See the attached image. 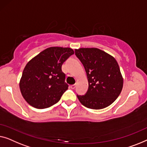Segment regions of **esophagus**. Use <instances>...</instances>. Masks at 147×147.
Wrapping results in <instances>:
<instances>
[{
	"mask_svg": "<svg viewBox=\"0 0 147 147\" xmlns=\"http://www.w3.org/2000/svg\"><path fill=\"white\" fill-rule=\"evenodd\" d=\"M70 87H71L72 89H74L76 87V84H72V85L70 86Z\"/></svg>",
	"mask_w": 147,
	"mask_h": 147,
	"instance_id": "1",
	"label": "esophagus"
}]
</instances>
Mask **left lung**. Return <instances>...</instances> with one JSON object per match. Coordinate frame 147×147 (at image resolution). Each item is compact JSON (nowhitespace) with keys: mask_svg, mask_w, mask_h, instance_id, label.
I'll return each instance as SVG.
<instances>
[{"mask_svg":"<svg viewBox=\"0 0 147 147\" xmlns=\"http://www.w3.org/2000/svg\"><path fill=\"white\" fill-rule=\"evenodd\" d=\"M86 73L88 88L82 96L77 95L84 107L102 109L111 105L121 94L123 78L117 61L109 54L96 48L75 49Z\"/></svg>","mask_w":147,"mask_h":147,"instance_id":"1","label":"left lung"}]
</instances>
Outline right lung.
Returning a JSON list of instances; mask_svg holds the SVG:
<instances>
[{
  "mask_svg": "<svg viewBox=\"0 0 147 147\" xmlns=\"http://www.w3.org/2000/svg\"><path fill=\"white\" fill-rule=\"evenodd\" d=\"M73 54L71 48L50 47L26 64L19 86L22 96L28 104L42 109L59 102L69 87L65 82L62 65Z\"/></svg>",
  "mask_w": 147,
  "mask_h": 147,
  "instance_id": "add662e5",
  "label": "right lung"
}]
</instances>
